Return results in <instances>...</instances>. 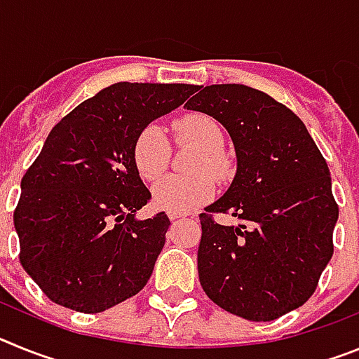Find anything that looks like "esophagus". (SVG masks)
Listing matches in <instances>:
<instances>
[{
  "label": "esophagus",
  "mask_w": 359,
  "mask_h": 359,
  "mask_svg": "<svg viewBox=\"0 0 359 359\" xmlns=\"http://www.w3.org/2000/svg\"><path fill=\"white\" fill-rule=\"evenodd\" d=\"M169 217H170V221H176V219H182L183 215H180V214H170Z\"/></svg>",
  "instance_id": "obj_1"
}]
</instances>
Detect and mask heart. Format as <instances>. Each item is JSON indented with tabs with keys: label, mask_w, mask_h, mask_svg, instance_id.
Wrapping results in <instances>:
<instances>
[{
	"label": "heart",
	"mask_w": 359,
	"mask_h": 359,
	"mask_svg": "<svg viewBox=\"0 0 359 359\" xmlns=\"http://www.w3.org/2000/svg\"><path fill=\"white\" fill-rule=\"evenodd\" d=\"M174 144L198 145L190 176H167L152 189V201L170 214H189L215 196V180L226 182L231 176V161L223 152L224 135L219 123L207 115H185L170 123ZM172 156L170 142L163 129L151 123L142 129L133 147V161L144 182H156L167 170Z\"/></svg>",
	"instance_id": "obj_1"
}]
</instances>
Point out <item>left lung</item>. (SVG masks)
Instances as JSON below:
<instances>
[{
  "label": "left lung",
  "instance_id": "1",
  "mask_svg": "<svg viewBox=\"0 0 359 359\" xmlns=\"http://www.w3.org/2000/svg\"><path fill=\"white\" fill-rule=\"evenodd\" d=\"M187 109L214 116L236 145L230 189L199 215L198 273L212 302L269 322L309 300L331 261L338 205L331 174L290 107L244 84L199 86ZM214 213L243 219L224 227Z\"/></svg>",
  "mask_w": 359,
  "mask_h": 359
}]
</instances>
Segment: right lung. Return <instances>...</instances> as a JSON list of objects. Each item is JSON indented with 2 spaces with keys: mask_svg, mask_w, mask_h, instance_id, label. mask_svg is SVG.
Returning <instances> with one entry per match:
<instances>
[{
  "mask_svg": "<svg viewBox=\"0 0 359 359\" xmlns=\"http://www.w3.org/2000/svg\"><path fill=\"white\" fill-rule=\"evenodd\" d=\"M196 90L116 82L50 131L21 180L14 226L19 261L52 302L93 315L144 290L170 221L165 212L135 217L151 192L133 147L142 129Z\"/></svg>",
  "mask_w": 359,
  "mask_h": 359,
  "instance_id": "1",
  "label": "right lung"
}]
</instances>
